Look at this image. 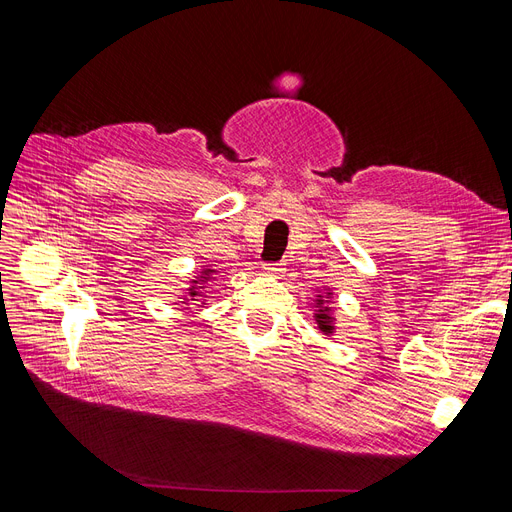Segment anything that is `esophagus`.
<instances>
[{"instance_id": "1", "label": "esophagus", "mask_w": 512, "mask_h": 512, "mask_svg": "<svg viewBox=\"0 0 512 512\" xmlns=\"http://www.w3.org/2000/svg\"><path fill=\"white\" fill-rule=\"evenodd\" d=\"M262 271L266 275H271V277H281L285 269H283L281 262H266V264H262Z\"/></svg>"}]
</instances>
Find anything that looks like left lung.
Wrapping results in <instances>:
<instances>
[{"mask_svg": "<svg viewBox=\"0 0 512 512\" xmlns=\"http://www.w3.org/2000/svg\"><path fill=\"white\" fill-rule=\"evenodd\" d=\"M316 304H319V312H316L314 316H316V323H319V329L323 331V333H327V335H331L333 333V319L329 316V308L327 306H323L325 304V300L319 296V300H316Z\"/></svg>", "mask_w": 512, "mask_h": 512, "instance_id": "1", "label": "left lung"}]
</instances>
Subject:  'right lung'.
I'll list each match as a JSON object with an SVG mask.
<instances>
[{"instance_id":"add662e5","label":"right lung","mask_w":512,"mask_h":512,"mask_svg":"<svg viewBox=\"0 0 512 512\" xmlns=\"http://www.w3.org/2000/svg\"><path fill=\"white\" fill-rule=\"evenodd\" d=\"M214 273H216V271H212V269H206V271H202V275H204V277H198L196 281H193V283H200V285H193V287L189 289V296H191V298H198V296L202 294L200 289H204V283H206V281H208V279H210Z\"/></svg>"}]
</instances>
